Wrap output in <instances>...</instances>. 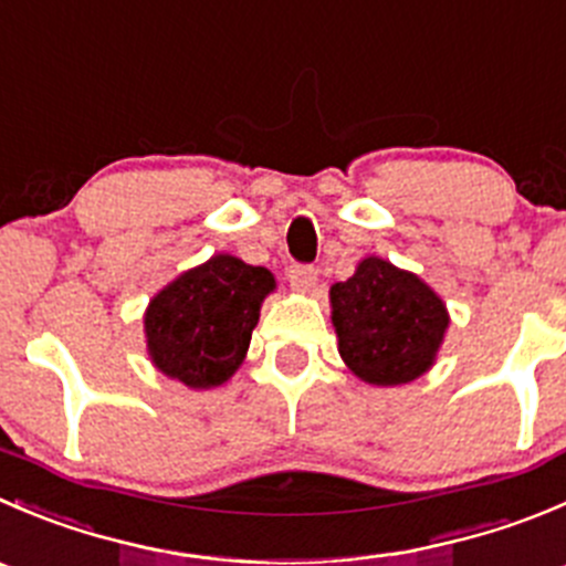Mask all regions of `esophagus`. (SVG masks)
I'll return each instance as SVG.
<instances>
[{
  "label": "esophagus",
  "instance_id": "esophagus-1",
  "mask_svg": "<svg viewBox=\"0 0 566 566\" xmlns=\"http://www.w3.org/2000/svg\"><path fill=\"white\" fill-rule=\"evenodd\" d=\"M290 287L301 290V293H310L317 282V268L315 265H293L287 271Z\"/></svg>",
  "mask_w": 566,
  "mask_h": 566
}]
</instances>
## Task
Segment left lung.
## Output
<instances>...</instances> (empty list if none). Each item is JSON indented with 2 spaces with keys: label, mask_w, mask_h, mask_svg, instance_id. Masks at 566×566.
<instances>
[{
  "label": "left lung",
  "mask_w": 566,
  "mask_h": 566,
  "mask_svg": "<svg viewBox=\"0 0 566 566\" xmlns=\"http://www.w3.org/2000/svg\"><path fill=\"white\" fill-rule=\"evenodd\" d=\"M332 321L345 365L361 381L392 387L434 365L448 312L415 273L367 256L348 282L332 287Z\"/></svg>",
  "instance_id": "1"
}]
</instances>
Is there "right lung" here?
<instances>
[{"label":"right lung","mask_w":566,"mask_h":566,"mask_svg":"<svg viewBox=\"0 0 566 566\" xmlns=\"http://www.w3.org/2000/svg\"><path fill=\"white\" fill-rule=\"evenodd\" d=\"M273 273L229 254L182 273L149 304L146 339L155 365L193 389L227 381L249 350Z\"/></svg>","instance_id":"add662e5"}]
</instances>
